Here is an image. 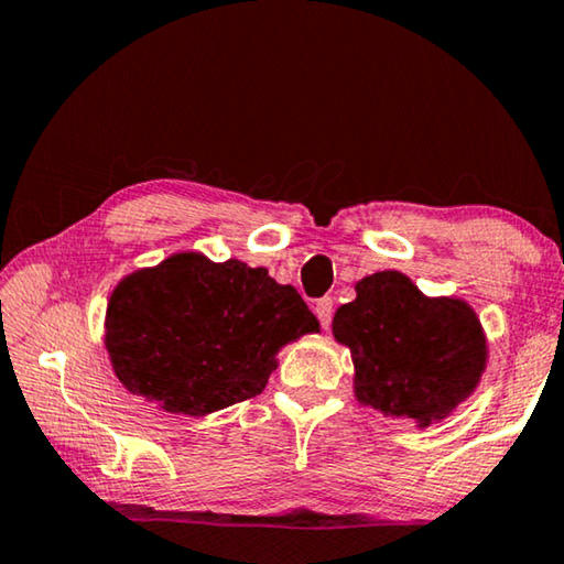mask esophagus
<instances>
[{"label":"esophagus","instance_id":"34e87169","mask_svg":"<svg viewBox=\"0 0 564 564\" xmlns=\"http://www.w3.org/2000/svg\"><path fill=\"white\" fill-rule=\"evenodd\" d=\"M314 311H316V316L321 321V326L328 328L330 326V318H334V299H330V296L318 299L314 303Z\"/></svg>","mask_w":564,"mask_h":564}]
</instances>
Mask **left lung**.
I'll list each match as a JSON object with an SVG mask.
<instances>
[{"label": "left lung", "instance_id": "1", "mask_svg": "<svg viewBox=\"0 0 564 564\" xmlns=\"http://www.w3.org/2000/svg\"><path fill=\"white\" fill-rule=\"evenodd\" d=\"M334 336L351 348L361 404L419 419L422 426L471 394L487 359L467 303L424 299L397 271L356 285V301L336 311Z\"/></svg>", "mask_w": 564, "mask_h": 564}]
</instances>
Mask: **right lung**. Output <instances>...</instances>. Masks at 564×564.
<instances>
[{
  "label": "right lung",
  "instance_id": "obj_1",
  "mask_svg": "<svg viewBox=\"0 0 564 564\" xmlns=\"http://www.w3.org/2000/svg\"><path fill=\"white\" fill-rule=\"evenodd\" d=\"M314 330L299 291L265 268L181 253L115 289L105 344L132 394L198 416L261 394L275 351Z\"/></svg>",
  "mask_w": 564,
  "mask_h": 564
}]
</instances>
